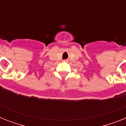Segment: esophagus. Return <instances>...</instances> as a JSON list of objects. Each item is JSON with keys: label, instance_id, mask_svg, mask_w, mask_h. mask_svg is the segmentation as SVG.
<instances>
[{"label": "esophagus", "instance_id": "esophagus-1", "mask_svg": "<svg viewBox=\"0 0 126 126\" xmlns=\"http://www.w3.org/2000/svg\"><path fill=\"white\" fill-rule=\"evenodd\" d=\"M63 62H66L67 61H66V60H64V61H63Z\"/></svg>", "mask_w": 126, "mask_h": 126}]
</instances>
